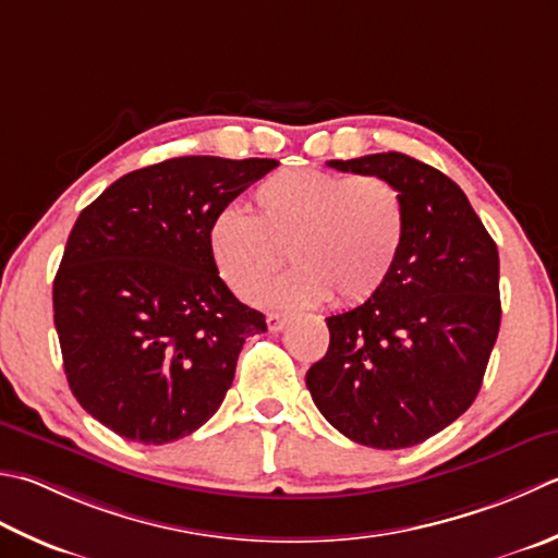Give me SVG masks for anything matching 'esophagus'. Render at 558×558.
Segmentation results:
<instances>
[{
  "label": "esophagus",
  "instance_id": "esophagus-1",
  "mask_svg": "<svg viewBox=\"0 0 558 558\" xmlns=\"http://www.w3.org/2000/svg\"><path fill=\"white\" fill-rule=\"evenodd\" d=\"M288 322H290V316L288 314H280V312H270L266 316V324H268L270 331H282L288 326Z\"/></svg>",
  "mask_w": 558,
  "mask_h": 558
}]
</instances>
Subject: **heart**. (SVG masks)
Here are the masks:
<instances>
[{
  "instance_id": "heart-1",
  "label": "heart",
  "mask_w": 558,
  "mask_h": 558,
  "mask_svg": "<svg viewBox=\"0 0 558 558\" xmlns=\"http://www.w3.org/2000/svg\"><path fill=\"white\" fill-rule=\"evenodd\" d=\"M403 239L407 203L395 183L322 169L272 173L254 191V217L227 207L207 227L217 272L244 300L258 298L288 248L298 266L264 292L270 304L373 298L395 270Z\"/></svg>"
}]
</instances>
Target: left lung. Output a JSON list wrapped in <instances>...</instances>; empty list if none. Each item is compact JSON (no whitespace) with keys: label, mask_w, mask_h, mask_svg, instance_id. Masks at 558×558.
I'll return each mask as SVG.
<instances>
[{"label":"left lung","mask_w":558,"mask_h":558,"mask_svg":"<svg viewBox=\"0 0 558 558\" xmlns=\"http://www.w3.org/2000/svg\"><path fill=\"white\" fill-rule=\"evenodd\" d=\"M326 163L395 183L407 239L385 286L326 319L329 351L307 389L345 438L401 450L460 418L482 389L500 329L498 248L460 185L428 163L401 151Z\"/></svg>","instance_id":"left-lung-1"}]
</instances>
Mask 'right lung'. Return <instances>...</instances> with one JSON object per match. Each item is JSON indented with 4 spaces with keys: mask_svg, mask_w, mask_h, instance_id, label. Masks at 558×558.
<instances>
[{
    "mask_svg": "<svg viewBox=\"0 0 558 558\" xmlns=\"http://www.w3.org/2000/svg\"><path fill=\"white\" fill-rule=\"evenodd\" d=\"M276 159L177 157L125 173L86 205L52 282L64 375L120 438L163 445L198 430L232 387L266 316L217 272L207 227Z\"/></svg>",
    "mask_w": 558,
    "mask_h": 558,
    "instance_id": "obj_1",
    "label": "right lung"
}]
</instances>
